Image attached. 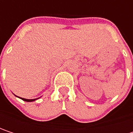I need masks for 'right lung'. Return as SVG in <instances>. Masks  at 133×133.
Instances as JSON below:
<instances>
[{
    "label": "right lung",
    "mask_w": 133,
    "mask_h": 133,
    "mask_svg": "<svg viewBox=\"0 0 133 133\" xmlns=\"http://www.w3.org/2000/svg\"><path fill=\"white\" fill-rule=\"evenodd\" d=\"M18 97V96H17ZM21 99H22L23 101H25V102H34V101H35V100H37L38 98H34V99H27V98H21V97H19Z\"/></svg>",
    "instance_id": "add662e5"
}]
</instances>
